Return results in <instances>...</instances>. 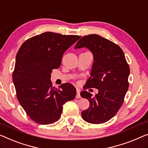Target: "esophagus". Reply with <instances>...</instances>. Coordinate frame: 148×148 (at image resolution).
Instances as JSON below:
<instances>
[{"label":"esophagus","mask_w":148,"mask_h":148,"mask_svg":"<svg viewBox=\"0 0 148 148\" xmlns=\"http://www.w3.org/2000/svg\"><path fill=\"white\" fill-rule=\"evenodd\" d=\"M76 98H81V95H80V90L77 89V95H76Z\"/></svg>","instance_id":"obj_1"}]
</instances>
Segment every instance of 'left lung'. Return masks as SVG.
Returning <instances> with one entry per match:
<instances>
[{"label":"left lung","mask_w":148,"mask_h":148,"mask_svg":"<svg viewBox=\"0 0 148 148\" xmlns=\"http://www.w3.org/2000/svg\"><path fill=\"white\" fill-rule=\"evenodd\" d=\"M82 47L90 49L94 57L91 77L84 89L96 88L99 93L93 97L89 92H81V97L90 103L81 116L90 123H103L114 117L123 104L129 87L130 67L118 45L96 34L84 36L75 47Z\"/></svg>","instance_id":"8db88e82"}]
</instances>
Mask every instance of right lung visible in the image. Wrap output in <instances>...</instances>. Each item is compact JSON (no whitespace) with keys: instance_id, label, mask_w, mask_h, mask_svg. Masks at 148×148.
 <instances>
[{"instance_id":"1","label":"right lung","mask_w":148,"mask_h":148,"mask_svg":"<svg viewBox=\"0 0 148 148\" xmlns=\"http://www.w3.org/2000/svg\"><path fill=\"white\" fill-rule=\"evenodd\" d=\"M80 38L45 32L28 38L19 49L12 81L19 103L36 123H55L61 117L63 105L75 97L73 85L65 83L58 89L50 78L52 69L61 65L63 53Z\"/></svg>"}]
</instances>
